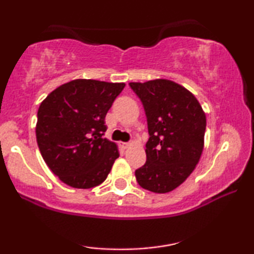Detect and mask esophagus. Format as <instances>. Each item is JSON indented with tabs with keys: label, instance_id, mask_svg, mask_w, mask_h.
<instances>
[{
	"label": "esophagus",
	"instance_id": "34e87169",
	"mask_svg": "<svg viewBox=\"0 0 254 254\" xmlns=\"http://www.w3.org/2000/svg\"><path fill=\"white\" fill-rule=\"evenodd\" d=\"M130 143H128V142H120V147L123 149H127Z\"/></svg>",
	"mask_w": 254,
	"mask_h": 254
}]
</instances>
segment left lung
<instances>
[{"instance_id": "obj_1", "label": "left lung", "mask_w": 254, "mask_h": 254, "mask_svg": "<svg viewBox=\"0 0 254 254\" xmlns=\"http://www.w3.org/2000/svg\"><path fill=\"white\" fill-rule=\"evenodd\" d=\"M143 104L147 162L135 171L142 189L168 193L189 178L203 150L206 114L192 92L170 79L129 83Z\"/></svg>"}]
</instances>
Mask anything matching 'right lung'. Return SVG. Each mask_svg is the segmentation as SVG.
<instances>
[{"label": "right lung", "instance_id": "right-lung-1", "mask_svg": "<svg viewBox=\"0 0 254 254\" xmlns=\"http://www.w3.org/2000/svg\"><path fill=\"white\" fill-rule=\"evenodd\" d=\"M125 83L74 79L52 91L38 110L36 135L44 161L74 189H91L107 178L119 157L104 138L105 117Z\"/></svg>", "mask_w": 254, "mask_h": 254}]
</instances>
